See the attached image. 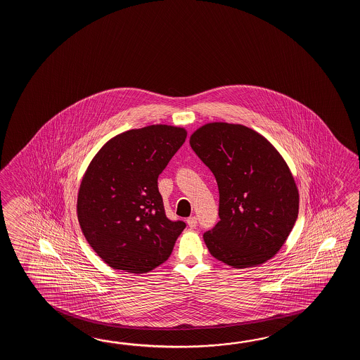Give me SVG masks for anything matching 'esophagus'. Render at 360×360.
<instances>
[{"mask_svg":"<svg viewBox=\"0 0 360 360\" xmlns=\"http://www.w3.org/2000/svg\"><path fill=\"white\" fill-rule=\"evenodd\" d=\"M197 217L195 216H191V217H188V220H186V224L189 225V228L191 229H194L195 226H197Z\"/></svg>","mask_w":360,"mask_h":360,"instance_id":"esophagus-1","label":"esophagus"}]
</instances>
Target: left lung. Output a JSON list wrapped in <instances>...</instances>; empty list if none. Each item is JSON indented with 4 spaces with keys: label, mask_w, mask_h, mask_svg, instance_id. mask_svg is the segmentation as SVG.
<instances>
[{
    "label": "left lung",
    "mask_w": 360,
    "mask_h": 360,
    "mask_svg": "<svg viewBox=\"0 0 360 360\" xmlns=\"http://www.w3.org/2000/svg\"><path fill=\"white\" fill-rule=\"evenodd\" d=\"M189 143L219 186L220 221L203 234L210 253L238 269L274 257L299 214V189L283 157L238 123H206Z\"/></svg>",
    "instance_id": "1"
}]
</instances>
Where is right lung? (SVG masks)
I'll return each mask as SVG.
<instances>
[{"mask_svg": "<svg viewBox=\"0 0 360 360\" xmlns=\"http://www.w3.org/2000/svg\"><path fill=\"white\" fill-rule=\"evenodd\" d=\"M186 130L152 124L101 146L84 172L77 217L86 240L112 269L143 274L167 260L185 222L165 214L158 176Z\"/></svg>", "mask_w": 360, "mask_h": 360, "instance_id": "obj_1", "label": "right lung"}]
</instances>
